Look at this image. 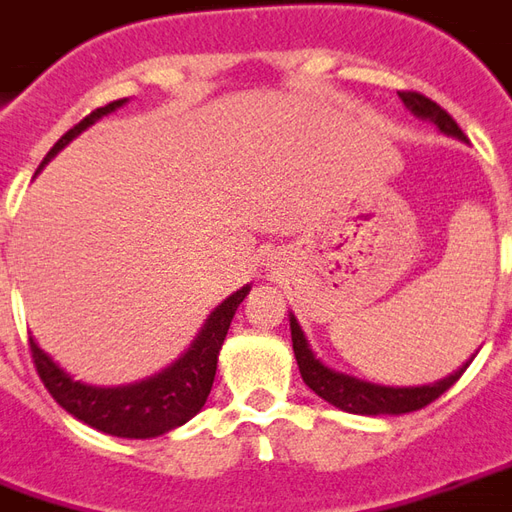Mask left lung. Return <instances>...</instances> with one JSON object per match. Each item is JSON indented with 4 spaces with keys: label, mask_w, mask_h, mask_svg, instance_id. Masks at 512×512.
<instances>
[{
    "label": "left lung",
    "mask_w": 512,
    "mask_h": 512,
    "mask_svg": "<svg viewBox=\"0 0 512 512\" xmlns=\"http://www.w3.org/2000/svg\"><path fill=\"white\" fill-rule=\"evenodd\" d=\"M398 97L415 116L432 119L443 133L465 139L460 125L435 100H429V97L418 94V91H398ZM290 331L292 351H295V359H298V370H301L303 382L309 384L323 401H329V404L345 412H354V415H401V412L424 410L426 404H432L435 398L443 396L451 384L463 376V370L468 368L465 365L463 370L451 373L449 379H443L438 384H426V387H382V384L359 382L354 376H345V373L326 368L320 359H315L295 317H290Z\"/></svg>",
    "instance_id": "obj_1"
}]
</instances>
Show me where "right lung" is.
I'll list each match as a JSON object with an SVG mask.
<instances>
[{"label":"right lung","mask_w":512,"mask_h":512,"mask_svg":"<svg viewBox=\"0 0 512 512\" xmlns=\"http://www.w3.org/2000/svg\"><path fill=\"white\" fill-rule=\"evenodd\" d=\"M122 102L125 100L108 102L97 111H91L86 119H80L72 130H66L55 142V147L49 150L47 158L41 161V167L61 147L72 142L80 130L94 125L100 116L116 111ZM248 292L250 287H242L228 301H222L211 312L209 323L203 326L195 345L172 368L147 379V382L130 384V387H91V384L74 382L72 376L63 373L30 337L33 365L44 387L49 390V396L55 398L63 410L74 415L77 421L94 426L105 435H114V438H158L169 429L186 424L192 415L203 410V404L211 393V384H214V373H217V354H220L222 340L228 334L236 306L245 301Z\"/></svg>","instance_id":"right-lung-1"}]
</instances>
